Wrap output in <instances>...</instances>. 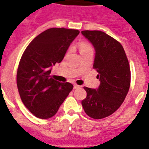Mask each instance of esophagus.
Masks as SVG:
<instances>
[{
  "label": "esophagus",
  "mask_w": 149,
  "mask_h": 149,
  "mask_svg": "<svg viewBox=\"0 0 149 149\" xmlns=\"http://www.w3.org/2000/svg\"><path fill=\"white\" fill-rule=\"evenodd\" d=\"M81 86H79V85H77V84H74V86H73V88L76 90V89H78V88H80Z\"/></svg>",
  "instance_id": "34e87169"
}]
</instances>
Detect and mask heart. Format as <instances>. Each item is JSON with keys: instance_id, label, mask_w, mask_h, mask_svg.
I'll list each match as a JSON object with an SVG mask.
<instances>
[{"instance_id": "b5f03b06", "label": "heart", "mask_w": 149, "mask_h": 149, "mask_svg": "<svg viewBox=\"0 0 149 149\" xmlns=\"http://www.w3.org/2000/svg\"><path fill=\"white\" fill-rule=\"evenodd\" d=\"M79 50H80V53H82V52H85L91 51V50L93 49H92V47L90 44L85 42H83L79 44Z\"/></svg>"}]
</instances>
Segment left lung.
Listing matches in <instances>:
<instances>
[{
    "instance_id": "left-lung-1",
    "label": "left lung",
    "mask_w": 149,
    "mask_h": 149,
    "mask_svg": "<svg viewBox=\"0 0 149 149\" xmlns=\"http://www.w3.org/2000/svg\"><path fill=\"white\" fill-rule=\"evenodd\" d=\"M95 49L93 69L100 81L98 89L84 86L82 100L89 117L102 119L113 113L125 100L130 88L131 70L125 49L118 41L100 31H82Z\"/></svg>"
}]
</instances>
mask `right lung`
Segmentation results:
<instances>
[{
	"mask_svg": "<svg viewBox=\"0 0 149 149\" xmlns=\"http://www.w3.org/2000/svg\"><path fill=\"white\" fill-rule=\"evenodd\" d=\"M76 29L52 28L36 36L22 55L17 71L20 97L28 110L41 119L53 117L73 88L50 77L52 65L59 63L70 43L79 35Z\"/></svg>",
	"mask_w": 149,
	"mask_h": 149,
	"instance_id": "1",
	"label": "right lung"
}]
</instances>
